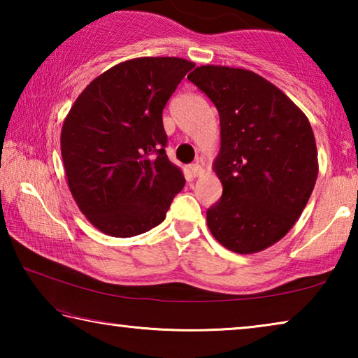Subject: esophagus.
I'll return each instance as SVG.
<instances>
[{"label": "esophagus", "mask_w": 358, "mask_h": 358, "mask_svg": "<svg viewBox=\"0 0 358 358\" xmlns=\"http://www.w3.org/2000/svg\"><path fill=\"white\" fill-rule=\"evenodd\" d=\"M189 173L192 175V177H199V175L203 173V167L199 164V162H196V164H191L189 166Z\"/></svg>", "instance_id": "obj_1"}]
</instances>
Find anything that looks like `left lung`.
Here are the masks:
<instances>
[{
	"label": "left lung",
	"mask_w": 358,
	"mask_h": 358,
	"mask_svg": "<svg viewBox=\"0 0 358 358\" xmlns=\"http://www.w3.org/2000/svg\"><path fill=\"white\" fill-rule=\"evenodd\" d=\"M187 78L220 113L221 148L213 171L222 196L207 211L210 232L229 251H264L294 227L316 185L310 121L276 85L252 71L205 64Z\"/></svg>",
	"instance_id": "1"
}]
</instances>
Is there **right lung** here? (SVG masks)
<instances>
[{
    "label": "right lung",
    "mask_w": 358,
    "mask_h": 358,
    "mask_svg": "<svg viewBox=\"0 0 358 358\" xmlns=\"http://www.w3.org/2000/svg\"><path fill=\"white\" fill-rule=\"evenodd\" d=\"M192 62L142 57L115 64L78 94L62 128L69 191L96 229L136 237L164 221L183 189L166 155L162 110Z\"/></svg>",
    "instance_id": "add662e5"
}]
</instances>
